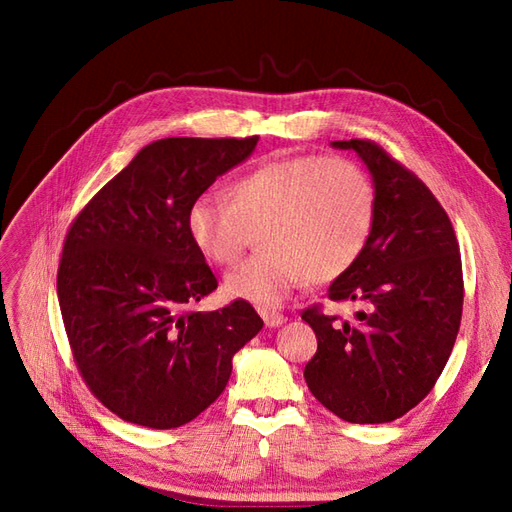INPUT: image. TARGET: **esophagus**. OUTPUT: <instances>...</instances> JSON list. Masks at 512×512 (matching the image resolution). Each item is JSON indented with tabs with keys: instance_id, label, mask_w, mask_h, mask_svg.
Returning a JSON list of instances; mask_svg holds the SVG:
<instances>
[{
	"instance_id": "obj_1",
	"label": "esophagus",
	"mask_w": 512,
	"mask_h": 512,
	"mask_svg": "<svg viewBox=\"0 0 512 512\" xmlns=\"http://www.w3.org/2000/svg\"><path fill=\"white\" fill-rule=\"evenodd\" d=\"M260 312V316H262V320H265V324L267 327H280V324H284L288 318L284 316V314H280V312H275V309H258Z\"/></svg>"
}]
</instances>
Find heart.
<instances>
[{
  "label": "heart",
  "instance_id": "b5f03b06",
  "mask_svg": "<svg viewBox=\"0 0 512 512\" xmlns=\"http://www.w3.org/2000/svg\"><path fill=\"white\" fill-rule=\"evenodd\" d=\"M376 192L342 158L269 160L235 181L230 203L203 194L188 209V235L205 260L237 262L258 235L260 254L226 273L224 294L260 307L282 305L309 280L331 282L365 250Z\"/></svg>",
  "mask_w": 512,
  "mask_h": 512
}]
</instances>
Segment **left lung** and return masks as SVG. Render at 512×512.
I'll return each instance as SVG.
<instances>
[{
	"label": "left lung",
	"instance_id": "left-lung-1",
	"mask_svg": "<svg viewBox=\"0 0 512 512\" xmlns=\"http://www.w3.org/2000/svg\"><path fill=\"white\" fill-rule=\"evenodd\" d=\"M356 151L374 179L376 215L365 250L329 286L335 303L361 305L356 320L307 307L318 350L309 391L348 423H391L423 401L451 356L461 324L463 273L451 220L412 170L374 141Z\"/></svg>",
	"mask_w": 512,
	"mask_h": 512
}]
</instances>
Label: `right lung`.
Here are the masks:
<instances>
[{"label":"right lung","mask_w":512,"mask_h":512,"mask_svg":"<svg viewBox=\"0 0 512 512\" xmlns=\"http://www.w3.org/2000/svg\"><path fill=\"white\" fill-rule=\"evenodd\" d=\"M258 136L162 138L89 200L72 222L57 297L89 391L151 429L190 423L226 389L232 356L262 329L247 301L194 305L218 288L188 235V209L252 156Z\"/></svg>","instance_id":"1"}]
</instances>
